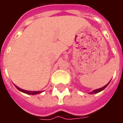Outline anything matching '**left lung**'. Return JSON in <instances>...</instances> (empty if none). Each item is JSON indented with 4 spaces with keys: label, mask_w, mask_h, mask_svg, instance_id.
I'll return each instance as SVG.
<instances>
[{
    "label": "left lung",
    "mask_w": 123,
    "mask_h": 123,
    "mask_svg": "<svg viewBox=\"0 0 123 123\" xmlns=\"http://www.w3.org/2000/svg\"><path fill=\"white\" fill-rule=\"evenodd\" d=\"M110 82H111V80H110ZM109 82L107 84H106L105 86H103V87H102V88H99V89H97V90H93L92 92H90L89 93H90V94H93V93H98L100 92H101L102 90H104V89H105V88L106 87L108 86V84H109Z\"/></svg>",
    "instance_id": "8db88e82"
}]
</instances>
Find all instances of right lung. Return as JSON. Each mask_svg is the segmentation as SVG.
<instances>
[{"label": "right lung", "mask_w": 123, "mask_h": 123, "mask_svg": "<svg viewBox=\"0 0 123 123\" xmlns=\"http://www.w3.org/2000/svg\"><path fill=\"white\" fill-rule=\"evenodd\" d=\"M16 86V88H17L18 90H20V92H22L23 93H25L26 94H28V95H36V94H39V93H42L43 91H28L25 90H23V89H21L19 87H18L17 86L14 85Z\"/></svg>", "instance_id": "obj_1"}]
</instances>
